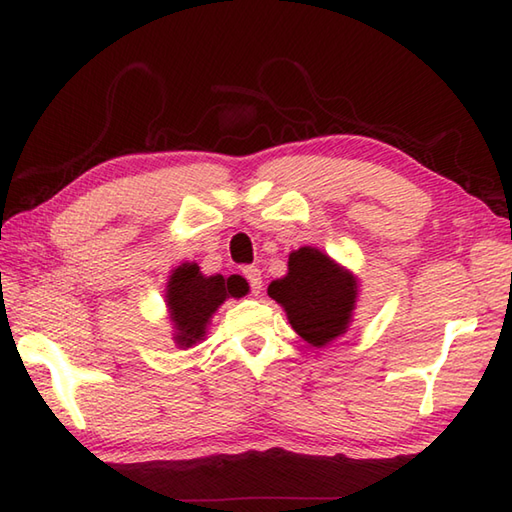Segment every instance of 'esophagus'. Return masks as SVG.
Segmentation results:
<instances>
[{"label":"esophagus","instance_id":"obj_1","mask_svg":"<svg viewBox=\"0 0 512 512\" xmlns=\"http://www.w3.org/2000/svg\"><path fill=\"white\" fill-rule=\"evenodd\" d=\"M244 277L248 279L253 295H259V292H262V270H259L257 266H246L244 268Z\"/></svg>","mask_w":512,"mask_h":512}]
</instances>
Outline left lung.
Segmentation results:
<instances>
[{
    "instance_id": "8db88e82",
    "label": "left lung",
    "mask_w": 512,
    "mask_h": 512,
    "mask_svg": "<svg viewBox=\"0 0 512 512\" xmlns=\"http://www.w3.org/2000/svg\"><path fill=\"white\" fill-rule=\"evenodd\" d=\"M268 295L286 310L288 321L303 341L323 347L350 328L358 286L352 273L303 246L288 259V275L268 286Z\"/></svg>"
}]
</instances>
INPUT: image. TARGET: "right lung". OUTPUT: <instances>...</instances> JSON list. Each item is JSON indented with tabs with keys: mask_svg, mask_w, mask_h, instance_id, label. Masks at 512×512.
Masks as SVG:
<instances>
[{
	"mask_svg": "<svg viewBox=\"0 0 512 512\" xmlns=\"http://www.w3.org/2000/svg\"><path fill=\"white\" fill-rule=\"evenodd\" d=\"M248 284L244 277L200 273L198 264H182L173 270L167 284V306L173 323V341L191 347L206 334V325L228 297H244Z\"/></svg>",
	"mask_w": 512,
	"mask_h": 512,
	"instance_id": "right-lung-1",
	"label": "right lung"
}]
</instances>
